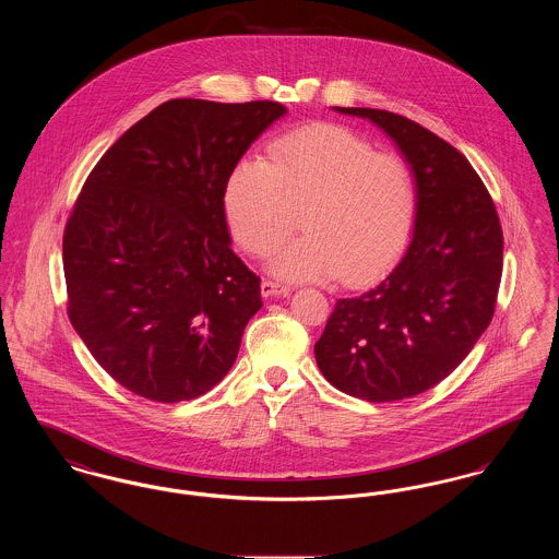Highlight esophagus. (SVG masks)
Here are the masks:
<instances>
[{"instance_id":"1","label":"esophagus","mask_w":559,"mask_h":559,"mask_svg":"<svg viewBox=\"0 0 559 559\" xmlns=\"http://www.w3.org/2000/svg\"><path fill=\"white\" fill-rule=\"evenodd\" d=\"M292 292L287 285L274 283V281H262V295L264 297H274V295H287Z\"/></svg>"}]
</instances>
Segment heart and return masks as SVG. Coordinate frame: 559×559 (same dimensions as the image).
Instances as JSON below:
<instances>
[{
	"instance_id": "b5f03b06",
	"label": "heart",
	"mask_w": 559,
	"mask_h": 559,
	"mask_svg": "<svg viewBox=\"0 0 559 559\" xmlns=\"http://www.w3.org/2000/svg\"><path fill=\"white\" fill-rule=\"evenodd\" d=\"M419 207L408 163L358 133L314 123L276 138L267 163L242 159L224 185V215L249 255L266 258L299 222L306 235L272 262L285 278L360 285L392 266Z\"/></svg>"
}]
</instances>
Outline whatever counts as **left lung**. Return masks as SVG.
I'll return each mask as SVG.
<instances>
[{
    "label": "left lung",
    "instance_id": "1",
    "mask_svg": "<svg viewBox=\"0 0 559 559\" xmlns=\"http://www.w3.org/2000/svg\"><path fill=\"white\" fill-rule=\"evenodd\" d=\"M365 117L399 144L419 207L413 239L388 276L337 299L314 344L319 369L347 396L411 399L449 377L495 314L503 230L472 163L424 126L379 108Z\"/></svg>",
    "mask_w": 559,
    "mask_h": 559
}]
</instances>
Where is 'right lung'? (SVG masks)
I'll list each match as a JSON object with an SVG mask.
<instances>
[{
	"label": "right lung",
	"instance_id": "obj_1",
	"mask_svg": "<svg viewBox=\"0 0 559 559\" xmlns=\"http://www.w3.org/2000/svg\"><path fill=\"white\" fill-rule=\"evenodd\" d=\"M287 108L167 100L123 133L81 188L62 237L67 314L123 388L174 404L210 392L262 308L230 249L224 185Z\"/></svg>",
	"mask_w": 559,
	"mask_h": 559
}]
</instances>
